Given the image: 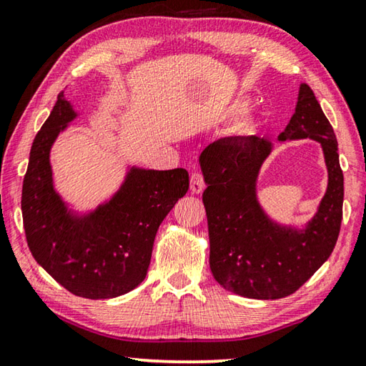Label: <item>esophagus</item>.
I'll return each instance as SVG.
<instances>
[{"instance_id":"1","label":"esophagus","mask_w":366,"mask_h":366,"mask_svg":"<svg viewBox=\"0 0 366 366\" xmlns=\"http://www.w3.org/2000/svg\"><path fill=\"white\" fill-rule=\"evenodd\" d=\"M189 186H191V191L194 192V194H201L205 188V182H204V177L201 172H194V174H191Z\"/></svg>"}]
</instances>
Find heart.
<instances>
[{"label": "heart", "mask_w": 366, "mask_h": 366, "mask_svg": "<svg viewBox=\"0 0 366 366\" xmlns=\"http://www.w3.org/2000/svg\"><path fill=\"white\" fill-rule=\"evenodd\" d=\"M247 107H248V102H247V100H237V102L232 105V113H236V114L244 113L245 109H247Z\"/></svg>", "instance_id": "1"}]
</instances>
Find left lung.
<instances>
[{"instance_id":"1","label":"left lung","mask_w":366,"mask_h":366,"mask_svg":"<svg viewBox=\"0 0 366 366\" xmlns=\"http://www.w3.org/2000/svg\"><path fill=\"white\" fill-rule=\"evenodd\" d=\"M320 142L328 188L305 229L280 226L257 199V177L272 144L257 135L224 137L207 147L201 162L207 189L210 269L226 290L253 300L295 293L332 254L341 229L344 177L333 127L312 89L301 84L295 114L279 140Z\"/></svg>"}]
</instances>
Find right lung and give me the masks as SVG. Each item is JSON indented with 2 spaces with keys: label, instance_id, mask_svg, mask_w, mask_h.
<instances>
[{
  "label": "right lung",
  "instance_id": "1",
  "mask_svg": "<svg viewBox=\"0 0 366 366\" xmlns=\"http://www.w3.org/2000/svg\"><path fill=\"white\" fill-rule=\"evenodd\" d=\"M76 113L59 94L31 144L22 217L33 258L68 292L89 300L121 296L140 285L162 219L189 188L184 169H130L113 199L76 217L55 192L49 153Z\"/></svg>",
  "mask_w": 366,
  "mask_h": 366
}]
</instances>
